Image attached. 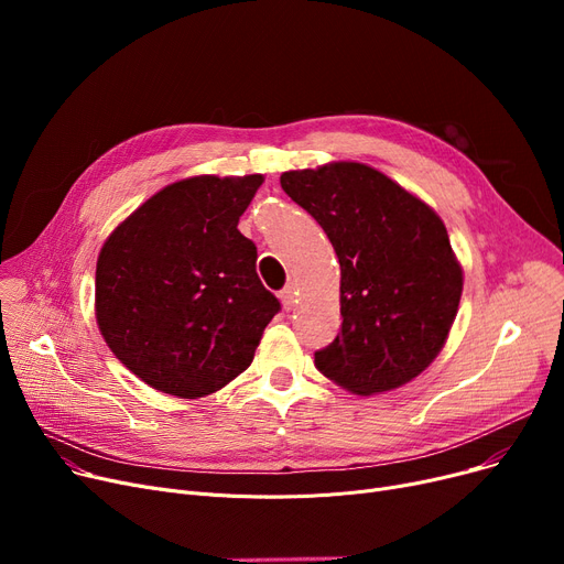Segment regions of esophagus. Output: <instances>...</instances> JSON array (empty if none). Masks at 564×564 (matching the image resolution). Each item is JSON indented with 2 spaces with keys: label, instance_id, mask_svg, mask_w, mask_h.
I'll use <instances>...</instances> for the list:
<instances>
[{
  "label": "esophagus",
  "instance_id": "obj_1",
  "mask_svg": "<svg viewBox=\"0 0 564 564\" xmlns=\"http://www.w3.org/2000/svg\"><path fill=\"white\" fill-rule=\"evenodd\" d=\"M281 302H283L285 311H292L294 304H297V288H294V283H290L281 290Z\"/></svg>",
  "mask_w": 564,
  "mask_h": 564
}]
</instances>
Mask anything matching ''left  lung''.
I'll list each match as a JSON object with an SVG mask.
<instances>
[{
  "label": "left lung",
  "instance_id": "8db88e82",
  "mask_svg": "<svg viewBox=\"0 0 564 564\" xmlns=\"http://www.w3.org/2000/svg\"><path fill=\"white\" fill-rule=\"evenodd\" d=\"M283 192L327 232L340 262L336 340L317 370L357 395L404 387L443 349L464 288L441 217L361 162L285 171Z\"/></svg>",
  "mask_w": 564,
  "mask_h": 564
}]
</instances>
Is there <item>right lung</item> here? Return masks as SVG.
Instances as JSON below:
<instances>
[{
  "mask_svg": "<svg viewBox=\"0 0 564 564\" xmlns=\"http://www.w3.org/2000/svg\"><path fill=\"white\" fill-rule=\"evenodd\" d=\"M264 177L194 175L118 224L96 267L98 329L155 391L196 400L245 372L281 304L237 230Z\"/></svg>",
  "mask_w": 564,
  "mask_h": 564,
  "instance_id": "1",
  "label": "right lung"
}]
</instances>
